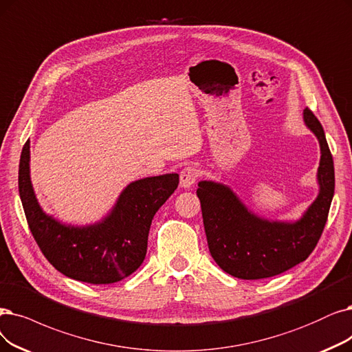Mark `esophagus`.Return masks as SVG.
I'll return each instance as SVG.
<instances>
[{
  "instance_id": "1",
  "label": "esophagus",
  "mask_w": 352,
  "mask_h": 352,
  "mask_svg": "<svg viewBox=\"0 0 352 352\" xmlns=\"http://www.w3.org/2000/svg\"><path fill=\"white\" fill-rule=\"evenodd\" d=\"M198 176H199L198 168L193 167V166L185 167L184 170L180 172V186L185 188V189L192 188L195 185L196 179H198Z\"/></svg>"
}]
</instances>
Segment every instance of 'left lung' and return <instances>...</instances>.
I'll list each match as a JSON object with an SVG mask.
<instances>
[{
	"mask_svg": "<svg viewBox=\"0 0 352 352\" xmlns=\"http://www.w3.org/2000/svg\"><path fill=\"white\" fill-rule=\"evenodd\" d=\"M303 121L320 146L319 193L300 219L270 221L256 215L231 188L212 180L198 184L204 227L210 256L234 277L258 280L283 273L305 261L316 247L328 219L335 190L333 160L325 133L311 109Z\"/></svg>",
	"mask_w": 352,
	"mask_h": 352,
	"instance_id": "left-lung-1",
	"label": "left lung"
}]
</instances>
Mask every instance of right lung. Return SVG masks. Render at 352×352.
<instances>
[{"label":"right lung","mask_w":352,"mask_h":352,"mask_svg":"<svg viewBox=\"0 0 352 352\" xmlns=\"http://www.w3.org/2000/svg\"><path fill=\"white\" fill-rule=\"evenodd\" d=\"M177 185V173L135 180L102 221L75 227L40 208L30 180V142L23 147L19 166L21 204L41 252L62 274L91 285L120 282L142 265L151 219Z\"/></svg>","instance_id":"obj_1"}]
</instances>
